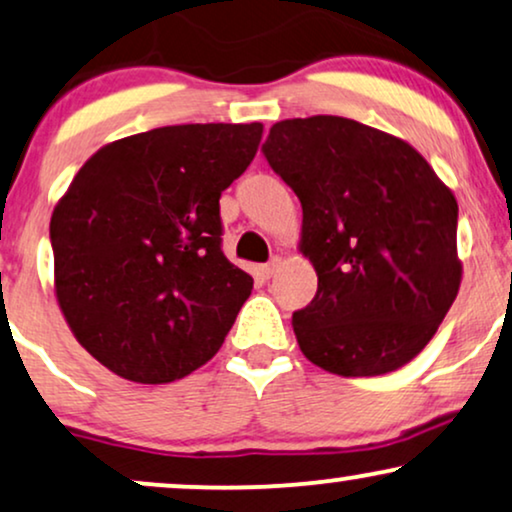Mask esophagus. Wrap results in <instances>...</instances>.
I'll return each instance as SVG.
<instances>
[{
	"label": "esophagus",
	"mask_w": 512,
	"mask_h": 512,
	"mask_svg": "<svg viewBox=\"0 0 512 512\" xmlns=\"http://www.w3.org/2000/svg\"><path fill=\"white\" fill-rule=\"evenodd\" d=\"M280 268H282V256H272L270 261L261 268L263 270V277H272Z\"/></svg>",
	"instance_id": "esophagus-1"
}]
</instances>
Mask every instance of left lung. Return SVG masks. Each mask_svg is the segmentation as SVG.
Returning <instances> with one entry per match:
<instances>
[{
    "mask_svg": "<svg viewBox=\"0 0 512 512\" xmlns=\"http://www.w3.org/2000/svg\"><path fill=\"white\" fill-rule=\"evenodd\" d=\"M261 152L301 202L317 270L315 298L291 317L303 355L338 376L414 360L459 294L451 190L409 143L355 119H284Z\"/></svg>",
    "mask_w": 512,
    "mask_h": 512,
    "instance_id": "obj_1",
    "label": "left lung"
}]
</instances>
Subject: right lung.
Segmentation results:
<instances>
[{"label":"right lung","instance_id":"obj_1","mask_svg":"<svg viewBox=\"0 0 512 512\" xmlns=\"http://www.w3.org/2000/svg\"><path fill=\"white\" fill-rule=\"evenodd\" d=\"M263 124H178L105 145L51 216L56 296L79 343L136 383L218 353L254 280L223 254L221 192Z\"/></svg>","mask_w":512,"mask_h":512}]
</instances>
